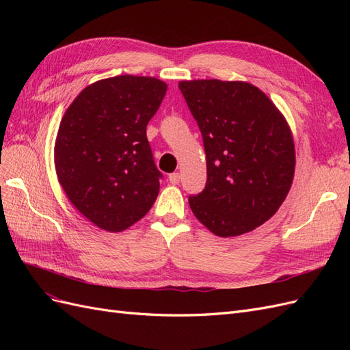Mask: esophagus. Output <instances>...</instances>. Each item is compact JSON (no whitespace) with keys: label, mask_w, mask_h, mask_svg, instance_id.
Masks as SVG:
<instances>
[{"label":"esophagus","mask_w":350,"mask_h":350,"mask_svg":"<svg viewBox=\"0 0 350 350\" xmlns=\"http://www.w3.org/2000/svg\"><path fill=\"white\" fill-rule=\"evenodd\" d=\"M179 179H181V176H179V174H178V172H174V174L169 175V183H171L172 185L179 184Z\"/></svg>","instance_id":"esophagus-1"}]
</instances>
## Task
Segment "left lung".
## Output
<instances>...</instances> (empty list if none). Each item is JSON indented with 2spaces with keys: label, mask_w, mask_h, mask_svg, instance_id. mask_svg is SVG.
Instances as JSON below:
<instances>
[{
  "label": "left lung",
  "mask_w": 350,
  "mask_h": 350,
  "mask_svg": "<svg viewBox=\"0 0 350 350\" xmlns=\"http://www.w3.org/2000/svg\"><path fill=\"white\" fill-rule=\"evenodd\" d=\"M203 135L207 183L189 196L194 216L228 238L267 221L288 196L295 144L284 116L266 93L247 81H179Z\"/></svg>",
  "instance_id": "1"
}]
</instances>
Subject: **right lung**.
I'll list each match as a JSON object with an SVG mask.
<instances>
[{
	"label": "right lung",
	"instance_id": "obj_1",
	"mask_svg": "<svg viewBox=\"0 0 350 350\" xmlns=\"http://www.w3.org/2000/svg\"><path fill=\"white\" fill-rule=\"evenodd\" d=\"M166 89L154 77L99 80L62 116L54 154L58 181L72 206L100 229L130 228L156 201L162 174L146 126Z\"/></svg>",
	"mask_w": 350,
	"mask_h": 350
}]
</instances>
